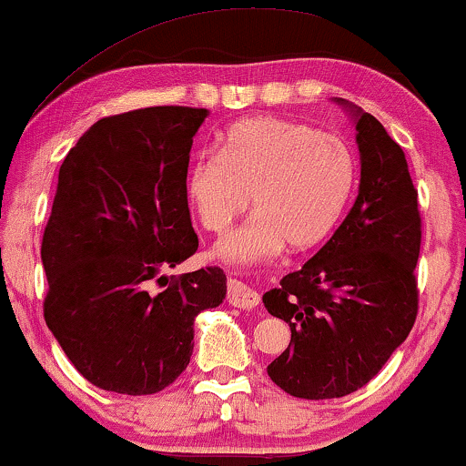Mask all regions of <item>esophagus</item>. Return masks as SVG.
I'll use <instances>...</instances> for the list:
<instances>
[{
  "instance_id": "obj_1",
  "label": "esophagus",
  "mask_w": 466,
  "mask_h": 466,
  "mask_svg": "<svg viewBox=\"0 0 466 466\" xmlns=\"http://www.w3.org/2000/svg\"><path fill=\"white\" fill-rule=\"evenodd\" d=\"M227 301L233 305V308H239V309H252L257 308L260 297L258 292L250 289V286L239 282V279H228V286H227Z\"/></svg>"
}]
</instances>
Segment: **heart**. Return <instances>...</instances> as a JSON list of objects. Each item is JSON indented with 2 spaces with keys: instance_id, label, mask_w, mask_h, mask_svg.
I'll return each instance as SVG.
<instances>
[{
  "instance_id": "obj_1",
  "label": "heart",
  "mask_w": 466,
  "mask_h": 466,
  "mask_svg": "<svg viewBox=\"0 0 466 466\" xmlns=\"http://www.w3.org/2000/svg\"><path fill=\"white\" fill-rule=\"evenodd\" d=\"M359 177L346 139L276 116L228 127L220 152H203L187 171V197L201 227L225 233L250 208L257 214L227 233L214 257L246 267L286 246L309 250L339 225Z\"/></svg>"
}]
</instances>
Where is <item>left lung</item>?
Here are the masks:
<instances>
[{"label": "left lung", "mask_w": 466, "mask_h": 466, "mask_svg": "<svg viewBox=\"0 0 466 466\" xmlns=\"http://www.w3.org/2000/svg\"><path fill=\"white\" fill-rule=\"evenodd\" d=\"M337 104L356 120L359 197L333 238L263 295L267 311L290 327L289 348L267 373L284 392L311 400L371 381L418 316L422 218L405 152L371 114Z\"/></svg>", "instance_id": "left-lung-1"}]
</instances>
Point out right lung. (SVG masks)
Instances as JSON below:
<instances>
[{"label": "right lung", "instance_id": "obj_1", "mask_svg": "<svg viewBox=\"0 0 466 466\" xmlns=\"http://www.w3.org/2000/svg\"><path fill=\"white\" fill-rule=\"evenodd\" d=\"M206 116L184 106L106 116L59 169L42 238L44 320L104 390L137 397L169 386L190 362L197 314L227 295L220 267L161 276L199 248L184 182Z\"/></svg>", "mask_w": 466, "mask_h": 466}]
</instances>
